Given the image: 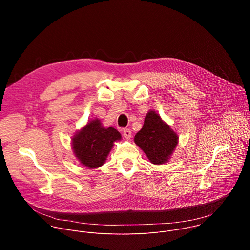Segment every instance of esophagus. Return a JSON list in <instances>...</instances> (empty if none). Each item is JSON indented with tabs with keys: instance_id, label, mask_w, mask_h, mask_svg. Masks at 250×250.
I'll list each match as a JSON object with an SVG mask.
<instances>
[{
	"instance_id": "1",
	"label": "esophagus",
	"mask_w": 250,
	"mask_h": 250,
	"mask_svg": "<svg viewBox=\"0 0 250 250\" xmlns=\"http://www.w3.org/2000/svg\"><path fill=\"white\" fill-rule=\"evenodd\" d=\"M123 133H124V136H125L126 139H130V137H131V131H130V129L125 128V129L123 130Z\"/></svg>"
}]
</instances>
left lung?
<instances>
[{
	"label": "left lung",
	"instance_id": "left-lung-1",
	"mask_svg": "<svg viewBox=\"0 0 250 250\" xmlns=\"http://www.w3.org/2000/svg\"><path fill=\"white\" fill-rule=\"evenodd\" d=\"M135 144L153 164L165 163L177 146L178 136L153 111L148 112L145 125L134 136Z\"/></svg>",
	"mask_w": 250,
	"mask_h": 250
}]
</instances>
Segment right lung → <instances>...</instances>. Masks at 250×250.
<instances>
[{"label": "right lung", "instance_id": "1", "mask_svg": "<svg viewBox=\"0 0 250 250\" xmlns=\"http://www.w3.org/2000/svg\"><path fill=\"white\" fill-rule=\"evenodd\" d=\"M121 138L122 135L116 128L103 127L100 120H93L74 136L72 146L83 165L98 168L104 164L114 142Z\"/></svg>", "mask_w": 250, "mask_h": 250}]
</instances>
